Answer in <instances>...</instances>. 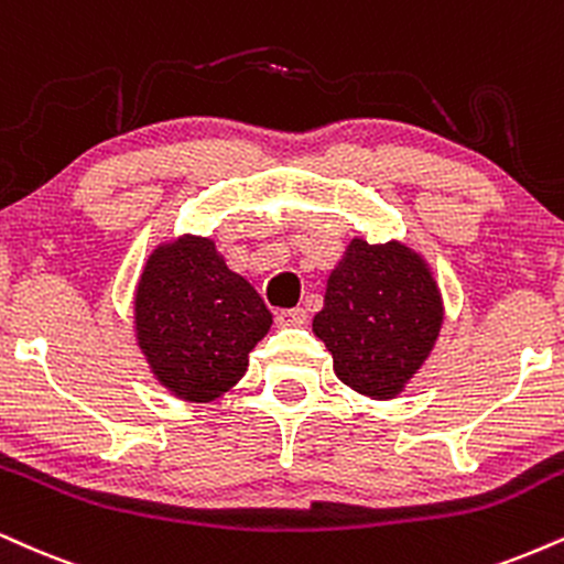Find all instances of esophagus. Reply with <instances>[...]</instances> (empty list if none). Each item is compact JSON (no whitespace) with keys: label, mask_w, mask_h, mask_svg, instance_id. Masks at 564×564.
Instances as JSON below:
<instances>
[{"label":"esophagus","mask_w":564,"mask_h":564,"mask_svg":"<svg viewBox=\"0 0 564 564\" xmlns=\"http://www.w3.org/2000/svg\"><path fill=\"white\" fill-rule=\"evenodd\" d=\"M275 323L281 325V328H294V325H304V323H307V312H304L302 307L278 310L275 312Z\"/></svg>","instance_id":"obj_1"}]
</instances>
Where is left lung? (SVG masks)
<instances>
[{
    "mask_svg": "<svg viewBox=\"0 0 564 564\" xmlns=\"http://www.w3.org/2000/svg\"><path fill=\"white\" fill-rule=\"evenodd\" d=\"M444 307L429 264L404 243L351 239L325 286L312 330L344 383L393 399L436 344Z\"/></svg>",
    "mask_w": 564,
    "mask_h": 564,
    "instance_id": "1",
    "label": "left lung"
}]
</instances>
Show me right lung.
Here are the masks:
<instances>
[{"instance_id": "obj_1", "label": "right lung", "mask_w": 564, "mask_h": 564, "mask_svg": "<svg viewBox=\"0 0 564 564\" xmlns=\"http://www.w3.org/2000/svg\"><path fill=\"white\" fill-rule=\"evenodd\" d=\"M273 315L215 243L183 236L147 260L135 289V336L158 381L186 402H213L247 372Z\"/></svg>"}]
</instances>
